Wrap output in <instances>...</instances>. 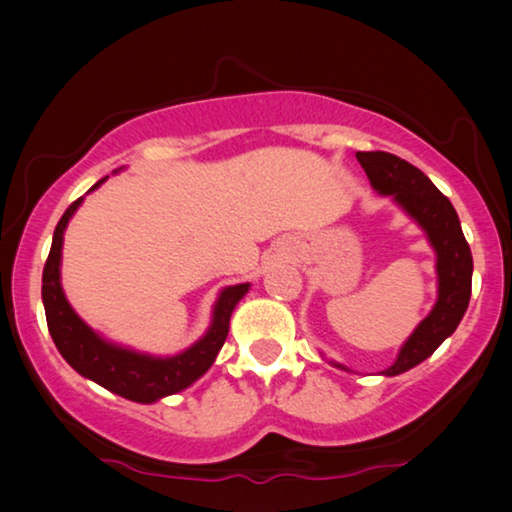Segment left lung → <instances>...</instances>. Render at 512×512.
I'll list each match as a JSON object with an SVG mask.
<instances>
[{
    "instance_id": "left-lung-1",
    "label": "left lung",
    "mask_w": 512,
    "mask_h": 512,
    "mask_svg": "<svg viewBox=\"0 0 512 512\" xmlns=\"http://www.w3.org/2000/svg\"><path fill=\"white\" fill-rule=\"evenodd\" d=\"M356 158L375 191L394 195L398 205L426 230L438 256V303L405 342L394 366L384 370L391 377L429 359L459 326L471 300L473 256L452 202L422 170L387 151H356ZM335 366L342 368L340 363Z\"/></svg>"
}]
</instances>
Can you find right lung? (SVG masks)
I'll return each instance as SVG.
<instances>
[{"label":"right lung","mask_w":512,"mask_h":512,"mask_svg":"<svg viewBox=\"0 0 512 512\" xmlns=\"http://www.w3.org/2000/svg\"><path fill=\"white\" fill-rule=\"evenodd\" d=\"M107 179V177H104ZM102 179V181H104ZM97 181L93 188L102 184ZM90 188V191H93ZM81 200H74L62 214L53 233L51 254L46 258L44 277H41V298H44V310L51 338L58 352L76 373L88 380L100 384V387L114 391V394L130 398L137 403H153L158 398L177 394L193 384L200 375H205L212 366L216 354L228 338L230 314L240 298L249 291V284L228 286L221 291L214 305V321L207 335L195 342L191 349L181 352L172 359H153L149 354H137L130 349L116 347L104 342L93 328H88L76 317L69 307L65 293L60 286V254H62V233H65L69 219L79 209Z\"/></svg>","instance_id":"right-lung-1"}]
</instances>
